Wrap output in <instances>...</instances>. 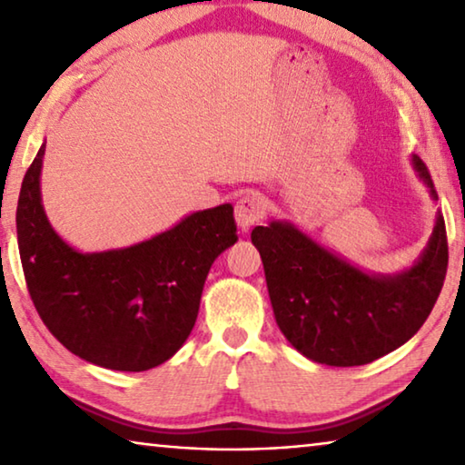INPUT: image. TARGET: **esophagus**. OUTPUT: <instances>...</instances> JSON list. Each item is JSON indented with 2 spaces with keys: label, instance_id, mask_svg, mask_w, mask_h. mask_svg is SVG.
Listing matches in <instances>:
<instances>
[{
  "label": "esophagus",
  "instance_id": "obj_1",
  "mask_svg": "<svg viewBox=\"0 0 465 465\" xmlns=\"http://www.w3.org/2000/svg\"><path fill=\"white\" fill-rule=\"evenodd\" d=\"M266 213L264 196L258 191H246L235 203V222L243 232L250 230L256 222H261Z\"/></svg>",
  "mask_w": 465,
  "mask_h": 465
}]
</instances>
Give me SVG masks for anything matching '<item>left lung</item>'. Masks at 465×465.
<instances>
[{"label": "left lung", "mask_w": 465, "mask_h": 465, "mask_svg": "<svg viewBox=\"0 0 465 465\" xmlns=\"http://www.w3.org/2000/svg\"><path fill=\"white\" fill-rule=\"evenodd\" d=\"M412 166L437 201L419 155ZM252 243L281 332L303 357L332 367L367 365L411 341L437 302L450 261L440 213L419 261L398 274L361 271L287 222L254 227Z\"/></svg>", "instance_id": "8db88e82"}]
</instances>
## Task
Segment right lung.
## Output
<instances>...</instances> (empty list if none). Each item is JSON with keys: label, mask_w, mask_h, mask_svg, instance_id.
I'll return each instance as SVG.
<instances>
[{"label": "right lung", "mask_w": 465, "mask_h": 465, "mask_svg": "<svg viewBox=\"0 0 465 465\" xmlns=\"http://www.w3.org/2000/svg\"><path fill=\"white\" fill-rule=\"evenodd\" d=\"M45 143L22 180L15 230L28 293L51 334L88 363L147 371L184 344L211 264L238 242L230 203L135 246L84 254L45 215Z\"/></svg>", "instance_id": "right-lung-1"}]
</instances>
